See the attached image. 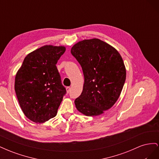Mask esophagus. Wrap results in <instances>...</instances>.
<instances>
[{"instance_id":"34e87169","label":"esophagus","mask_w":159,"mask_h":159,"mask_svg":"<svg viewBox=\"0 0 159 159\" xmlns=\"http://www.w3.org/2000/svg\"><path fill=\"white\" fill-rule=\"evenodd\" d=\"M70 89H71V88H70V87H67L66 88V91H67V93H70Z\"/></svg>"}]
</instances>
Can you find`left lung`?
<instances>
[{
	"label": "left lung",
	"mask_w": 159,
	"mask_h": 159,
	"mask_svg": "<svg viewBox=\"0 0 159 159\" xmlns=\"http://www.w3.org/2000/svg\"><path fill=\"white\" fill-rule=\"evenodd\" d=\"M71 53L84 75L82 93L75 107L86 116H98L117 102L126 79V69L118 51L98 38L80 41Z\"/></svg>",
	"instance_id": "8db88e82"
}]
</instances>
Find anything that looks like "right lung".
I'll list each match as a JSON object with an SVG mask.
<instances>
[{
	"label": "right lung",
	"instance_id": "1",
	"mask_svg": "<svg viewBox=\"0 0 159 159\" xmlns=\"http://www.w3.org/2000/svg\"><path fill=\"white\" fill-rule=\"evenodd\" d=\"M64 46L46 45L28 54L17 71L14 89L27 118L36 123L54 117L66 93L56 64Z\"/></svg>",
	"mask_w": 159,
	"mask_h": 159
}]
</instances>
